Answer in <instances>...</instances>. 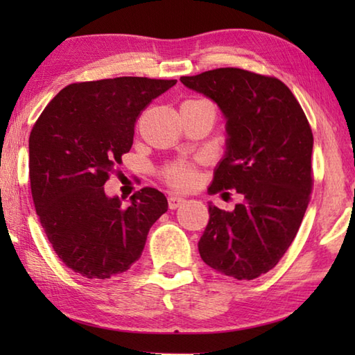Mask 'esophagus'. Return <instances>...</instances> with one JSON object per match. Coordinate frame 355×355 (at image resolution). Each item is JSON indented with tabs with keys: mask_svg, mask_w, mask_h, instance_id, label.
<instances>
[{
	"mask_svg": "<svg viewBox=\"0 0 355 355\" xmlns=\"http://www.w3.org/2000/svg\"><path fill=\"white\" fill-rule=\"evenodd\" d=\"M186 200L182 199V197H177V196H171L169 197V208L171 209H177L183 205Z\"/></svg>",
	"mask_w": 355,
	"mask_h": 355,
	"instance_id": "obj_1",
	"label": "esophagus"
}]
</instances>
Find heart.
Instances as JSON below:
<instances>
[{
	"mask_svg": "<svg viewBox=\"0 0 355 355\" xmlns=\"http://www.w3.org/2000/svg\"><path fill=\"white\" fill-rule=\"evenodd\" d=\"M161 175L171 188L177 191L191 189L197 183V169L191 163H172L164 167Z\"/></svg>",
	"mask_w": 355,
	"mask_h": 355,
	"instance_id": "1",
	"label": "heart"
}]
</instances>
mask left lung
I'll use <instances>...</instances> for the list:
<instances>
[{
	"label": "left lung",
	"instance_id": "1",
	"mask_svg": "<svg viewBox=\"0 0 355 355\" xmlns=\"http://www.w3.org/2000/svg\"><path fill=\"white\" fill-rule=\"evenodd\" d=\"M214 100L227 119V152L209 194L244 197L232 213L209 205L202 260L236 280H254L279 263L304 219L313 188V133L284 83L243 69L180 78Z\"/></svg>",
	"mask_w": 355,
	"mask_h": 355
}]
</instances>
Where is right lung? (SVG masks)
I'll return each instance as SVG.
<instances>
[{
  "mask_svg": "<svg viewBox=\"0 0 355 355\" xmlns=\"http://www.w3.org/2000/svg\"><path fill=\"white\" fill-rule=\"evenodd\" d=\"M177 80L107 78L64 87L29 135V182L48 241L65 266L86 279H111L139 260L150 227L167 211L155 188L128 207L105 183L133 146L135 125Z\"/></svg>",
  "mask_w": 355,
  "mask_h": 355,
  "instance_id": "right-lung-1",
  "label": "right lung"
}]
</instances>
